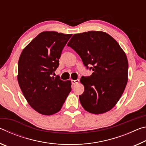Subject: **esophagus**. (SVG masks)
I'll return each instance as SVG.
<instances>
[{"mask_svg":"<svg viewBox=\"0 0 146 146\" xmlns=\"http://www.w3.org/2000/svg\"><path fill=\"white\" fill-rule=\"evenodd\" d=\"M71 83H72V84L73 85H75L79 82L78 79H77V80H71Z\"/></svg>","mask_w":146,"mask_h":146,"instance_id":"esophagus-1","label":"esophagus"}]
</instances>
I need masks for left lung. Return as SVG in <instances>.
I'll use <instances>...</instances> for the list:
<instances>
[{"label": "left lung", "instance_id": "8db88e82", "mask_svg": "<svg viewBox=\"0 0 146 146\" xmlns=\"http://www.w3.org/2000/svg\"><path fill=\"white\" fill-rule=\"evenodd\" d=\"M68 46L78 53L88 70H93L92 75L80 78L84 86L79 96L82 107L93 114L111 110L127 82L128 61L124 51L111 36L102 31L73 35Z\"/></svg>", "mask_w": 146, "mask_h": 146}]
</instances>
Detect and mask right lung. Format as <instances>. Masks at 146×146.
I'll use <instances>...</instances> for the list:
<instances>
[{
    "label": "right lung",
    "instance_id": "right-lung-1",
    "mask_svg": "<svg viewBox=\"0 0 146 146\" xmlns=\"http://www.w3.org/2000/svg\"><path fill=\"white\" fill-rule=\"evenodd\" d=\"M72 34L43 31L22 51L18 82L31 107L44 115L58 112L71 91L70 80L51 76L59 66L62 51Z\"/></svg>",
    "mask_w": 146,
    "mask_h": 146
}]
</instances>
